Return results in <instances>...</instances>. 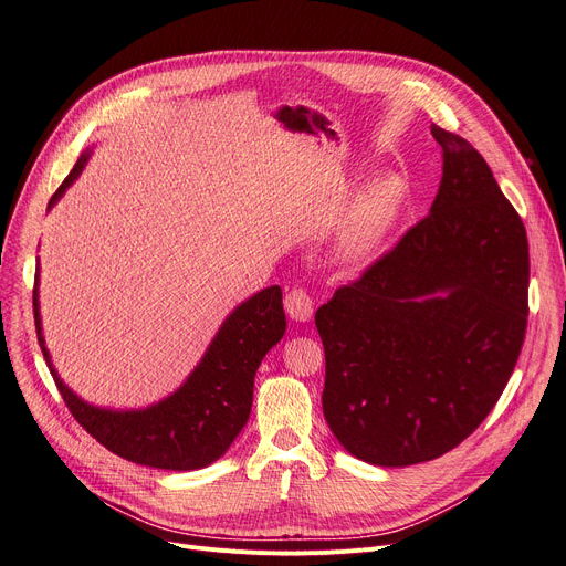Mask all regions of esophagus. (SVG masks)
<instances>
[{"mask_svg":"<svg viewBox=\"0 0 566 566\" xmlns=\"http://www.w3.org/2000/svg\"><path fill=\"white\" fill-rule=\"evenodd\" d=\"M284 307L295 323H307L314 314V303L305 289H291L284 298Z\"/></svg>","mask_w":566,"mask_h":566,"instance_id":"esophagus-1","label":"esophagus"}]
</instances>
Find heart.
I'll return each instance as SVG.
<instances>
[{
    "label": "heart",
    "mask_w": 566,
    "mask_h": 566,
    "mask_svg": "<svg viewBox=\"0 0 566 566\" xmlns=\"http://www.w3.org/2000/svg\"><path fill=\"white\" fill-rule=\"evenodd\" d=\"M408 186L397 174H382L369 181L344 213L335 238L333 261L339 265H360L369 261L397 227L406 206Z\"/></svg>",
    "instance_id": "heart-1"
}]
</instances>
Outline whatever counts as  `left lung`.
Returning a JSON list of instances; mask_svg holds the SVG:
<instances>
[{
  "instance_id": "obj_1",
  "label": "left lung",
  "mask_w": 566,
  "mask_h": 566,
  "mask_svg": "<svg viewBox=\"0 0 566 566\" xmlns=\"http://www.w3.org/2000/svg\"><path fill=\"white\" fill-rule=\"evenodd\" d=\"M431 211L316 310L323 415L355 459L401 468L454 450L497 403L525 339L521 216L463 137L431 126Z\"/></svg>"
}]
</instances>
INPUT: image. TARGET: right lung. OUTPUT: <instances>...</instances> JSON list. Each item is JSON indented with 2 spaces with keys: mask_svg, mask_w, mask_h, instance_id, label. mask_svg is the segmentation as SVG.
<instances>
[{
  "mask_svg": "<svg viewBox=\"0 0 566 566\" xmlns=\"http://www.w3.org/2000/svg\"><path fill=\"white\" fill-rule=\"evenodd\" d=\"M92 151H84L66 181L52 195L50 208L82 174ZM34 323L50 374L73 418L103 448L126 461L160 470H197L218 461L248 424L254 376L286 331L282 289L268 286L238 305L220 325L203 358L186 382L158 403L139 410L98 408L80 399L59 378L45 346L39 307V273L34 286Z\"/></svg>",
  "mask_w": 566,
  "mask_h": 566,
  "instance_id": "1",
  "label": "right lung"
}]
</instances>
